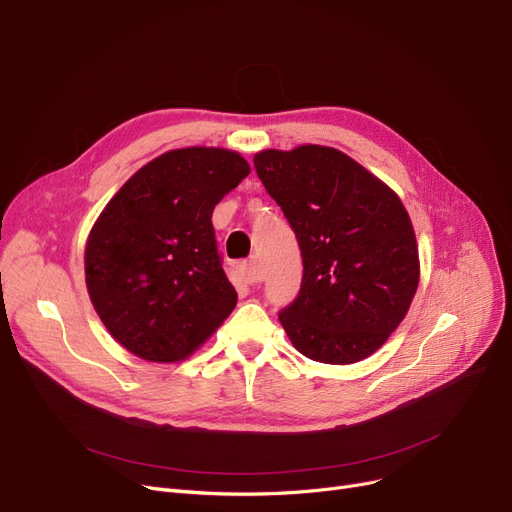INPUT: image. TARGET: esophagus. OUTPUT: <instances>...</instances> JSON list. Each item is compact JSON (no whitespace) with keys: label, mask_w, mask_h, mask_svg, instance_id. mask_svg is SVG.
Wrapping results in <instances>:
<instances>
[{"label":"esophagus","mask_w":512,"mask_h":512,"mask_svg":"<svg viewBox=\"0 0 512 512\" xmlns=\"http://www.w3.org/2000/svg\"><path fill=\"white\" fill-rule=\"evenodd\" d=\"M237 275L239 279L246 283V285H256L260 283V273H258V266L254 262H248V264H239L237 266Z\"/></svg>","instance_id":"esophagus-1"}]
</instances>
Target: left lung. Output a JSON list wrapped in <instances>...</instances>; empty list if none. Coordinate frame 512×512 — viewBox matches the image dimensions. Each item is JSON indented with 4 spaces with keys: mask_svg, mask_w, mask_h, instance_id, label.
I'll return each mask as SVG.
<instances>
[{
    "mask_svg": "<svg viewBox=\"0 0 512 512\" xmlns=\"http://www.w3.org/2000/svg\"><path fill=\"white\" fill-rule=\"evenodd\" d=\"M302 250L298 298L279 312L306 358L352 364L377 352L419 287V250L400 198L344 152L300 145L254 156Z\"/></svg>",
    "mask_w": 512,
    "mask_h": 512,
    "instance_id": "1",
    "label": "left lung"
}]
</instances>
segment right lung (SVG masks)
Instances as JSON below:
<instances>
[{
  "label": "right lung",
  "instance_id": "right-lung-1",
  "mask_svg": "<svg viewBox=\"0 0 512 512\" xmlns=\"http://www.w3.org/2000/svg\"><path fill=\"white\" fill-rule=\"evenodd\" d=\"M250 175L221 148L166 152L118 189L93 225L85 281L102 323L143 360L196 352L237 304L216 248L212 210Z\"/></svg>",
  "mask_w": 512,
  "mask_h": 512
}]
</instances>
